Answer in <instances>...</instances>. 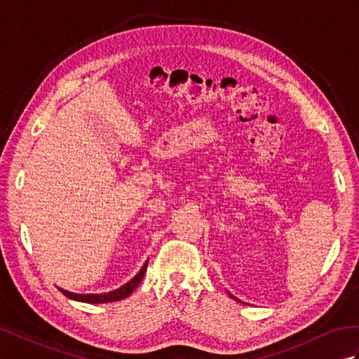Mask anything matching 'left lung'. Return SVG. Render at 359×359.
I'll list each match as a JSON object with an SVG mask.
<instances>
[{"instance_id": "1", "label": "left lung", "mask_w": 359, "mask_h": 359, "mask_svg": "<svg viewBox=\"0 0 359 359\" xmlns=\"http://www.w3.org/2000/svg\"><path fill=\"white\" fill-rule=\"evenodd\" d=\"M228 294H230V297H233V299H238V297H234L231 293H228ZM238 301H239V299H238Z\"/></svg>"}]
</instances>
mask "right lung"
Returning a JSON list of instances; mask_svg holds the SVG:
<instances>
[{
  "mask_svg": "<svg viewBox=\"0 0 359 359\" xmlns=\"http://www.w3.org/2000/svg\"><path fill=\"white\" fill-rule=\"evenodd\" d=\"M147 266H148V261L144 262V265L142 266V270L135 274V276L126 282L125 285H121L120 288L114 290V292L109 293H102V294H79V293H71L67 292V290L60 288V292H62L66 297H69V299L74 301H80V302H88V304H104V302H116L120 299H125L129 294H131L134 290L137 288V285L140 284L142 279H143V274L147 271Z\"/></svg>",
  "mask_w": 359,
  "mask_h": 359,
  "instance_id": "1",
  "label": "right lung"
}]
</instances>
